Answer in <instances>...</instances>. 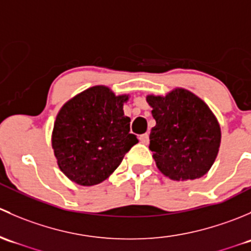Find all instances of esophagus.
I'll return each instance as SVG.
<instances>
[{
    "mask_svg": "<svg viewBox=\"0 0 251 251\" xmlns=\"http://www.w3.org/2000/svg\"><path fill=\"white\" fill-rule=\"evenodd\" d=\"M140 141L142 142V143H148V141H149L148 133H143V135H141L140 136Z\"/></svg>",
    "mask_w": 251,
    "mask_h": 251,
    "instance_id": "obj_1",
    "label": "esophagus"
}]
</instances>
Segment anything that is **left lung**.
I'll return each instance as SVG.
<instances>
[{
    "label": "left lung",
    "instance_id": "left-lung-1",
    "mask_svg": "<svg viewBox=\"0 0 251 251\" xmlns=\"http://www.w3.org/2000/svg\"><path fill=\"white\" fill-rule=\"evenodd\" d=\"M156 125L149 148L156 166L175 181L201 178L216 159L221 130L206 104L189 91L176 88L165 97L148 96Z\"/></svg>",
    "mask_w": 251,
    "mask_h": 251
}]
</instances>
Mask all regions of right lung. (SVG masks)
<instances>
[{"label": "right lung", "instance_id": "add662e5", "mask_svg": "<svg viewBox=\"0 0 251 251\" xmlns=\"http://www.w3.org/2000/svg\"><path fill=\"white\" fill-rule=\"evenodd\" d=\"M128 96H115L95 86L65 103L55 119L52 147L58 166L81 186L104 181L138 143L130 133V118L123 105Z\"/></svg>", "mask_w": 251, "mask_h": 251}]
</instances>
